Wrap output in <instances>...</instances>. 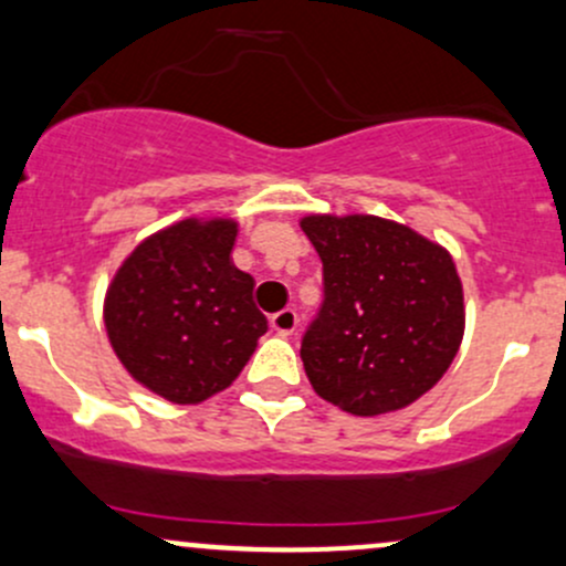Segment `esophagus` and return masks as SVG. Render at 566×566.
Returning a JSON list of instances; mask_svg holds the SVG:
<instances>
[{"label": "esophagus", "instance_id": "obj_1", "mask_svg": "<svg viewBox=\"0 0 566 566\" xmlns=\"http://www.w3.org/2000/svg\"><path fill=\"white\" fill-rule=\"evenodd\" d=\"M272 329H275L277 334H283V337H289V334L296 332V324H300V315H296V310L285 307L281 310V313L272 315Z\"/></svg>", "mask_w": 566, "mask_h": 566}]
</instances>
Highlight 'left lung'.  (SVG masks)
<instances>
[{
    "mask_svg": "<svg viewBox=\"0 0 566 566\" xmlns=\"http://www.w3.org/2000/svg\"><path fill=\"white\" fill-rule=\"evenodd\" d=\"M324 302L302 334L315 394L354 416L416 402L451 367L464 294L451 253L375 216H307Z\"/></svg>",
    "mask_w": 566,
    "mask_h": 566,
    "instance_id": "left-lung-1",
    "label": "left lung"
}]
</instances>
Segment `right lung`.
<instances>
[{"mask_svg": "<svg viewBox=\"0 0 566 566\" xmlns=\"http://www.w3.org/2000/svg\"><path fill=\"white\" fill-rule=\"evenodd\" d=\"M234 221H188L139 242L105 300L115 356L132 378L175 405H197L232 386L266 315L253 277L232 264Z\"/></svg>", "mask_w": 566, "mask_h": 566, "instance_id": "obj_1", "label": "right lung"}]
</instances>
